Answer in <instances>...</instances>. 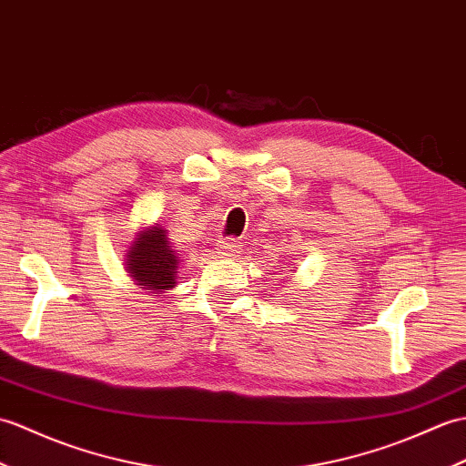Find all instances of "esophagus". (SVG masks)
Returning a JSON list of instances; mask_svg holds the SVG:
<instances>
[{"label": "esophagus", "instance_id": "34e87169", "mask_svg": "<svg viewBox=\"0 0 466 466\" xmlns=\"http://www.w3.org/2000/svg\"><path fill=\"white\" fill-rule=\"evenodd\" d=\"M240 252V240L238 238H224L218 244H216V254H220L222 258L236 256Z\"/></svg>", "mask_w": 466, "mask_h": 466}]
</instances>
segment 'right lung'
Masks as SVG:
<instances>
[{
    "label": "right lung",
    "mask_w": 466,
    "mask_h": 466,
    "mask_svg": "<svg viewBox=\"0 0 466 466\" xmlns=\"http://www.w3.org/2000/svg\"><path fill=\"white\" fill-rule=\"evenodd\" d=\"M128 274L145 289L162 291L177 284V269L180 254L170 246L167 230L153 226L135 238V244L127 254Z\"/></svg>",
    "instance_id": "right-lung-1"
}]
</instances>
